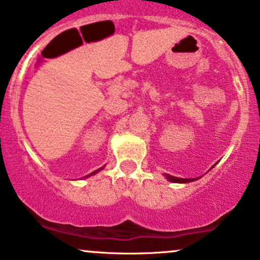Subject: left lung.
Instances as JSON below:
<instances>
[{
    "instance_id": "left-lung-1",
    "label": "left lung",
    "mask_w": 260,
    "mask_h": 260,
    "mask_svg": "<svg viewBox=\"0 0 260 260\" xmlns=\"http://www.w3.org/2000/svg\"><path fill=\"white\" fill-rule=\"evenodd\" d=\"M165 176L173 182H189V181L195 180V179H180V178H175V176H170V175H165Z\"/></svg>"
}]
</instances>
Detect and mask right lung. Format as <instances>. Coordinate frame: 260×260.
Segmentation results:
<instances>
[{
    "mask_svg": "<svg viewBox=\"0 0 260 260\" xmlns=\"http://www.w3.org/2000/svg\"><path fill=\"white\" fill-rule=\"evenodd\" d=\"M98 172H99V170H96V172H93V173H91V174H90V176H91V175H93V174H96V173H98Z\"/></svg>",
    "mask_w": 260,
    "mask_h": 260,
    "instance_id": "1",
    "label": "right lung"
}]
</instances>
